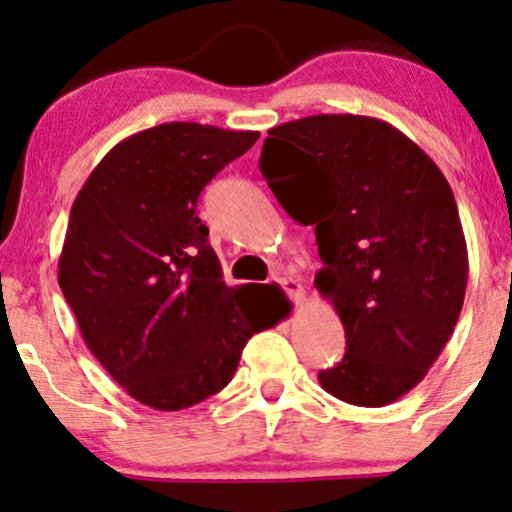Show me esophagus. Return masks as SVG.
<instances>
[{
	"mask_svg": "<svg viewBox=\"0 0 512 512\" xmlns=\"http://www.w3.org/2000/svg\"><path fill=\"white\" fill-rule=\"evenodd\" d=\"M278 283L295 302L304 300V285L297 278H292V275H283V278H278Z\"/></svg>",
	"mask_w": 512,
	"mask_h": 512,
	"instance_id": "34e87169",
	"label": "esophagus"
}]
</instances>
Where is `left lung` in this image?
<instances>
[{
  "instance_id": "left-lung-1",
  "label": "left lung",
  "mask_w": 512,
  "mask_h": 512,
  "mask_svg": "<svg viewBox=\"0 0 512 512\" xmlns=\"http://www.w3.org/2000/svg\"><path fill=\"white\" fill-rule=\"evenodd\" d=\"M261 174L324 268L314 287L346 329L321 387L355 406L409 394L452 336L469 256L455 195L416 142L380 118L307 116L268 130Z\"/></svg>"
}]
</instances>
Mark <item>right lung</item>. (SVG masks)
Returning <instances> with one entry per match:
<instances>
[{"label": "right lung", "mask_w": 512, "mask_h": 512, "mask_svg": "<svg viewBox=\"0 0 512 512\" xmlns=\"http://www.w3.org/2000/svg\"><path fill=\"white\" fill-rule=\"evenodd\" d=\"M256 140L254 130L154 125L118 142L72 203L57 283L86 348L149 409L220 392L246 341L283 319L273 297L225 285L195 215L200 191Z\"/></svg>", "instance_id": "obj_1"}]
</instances>
